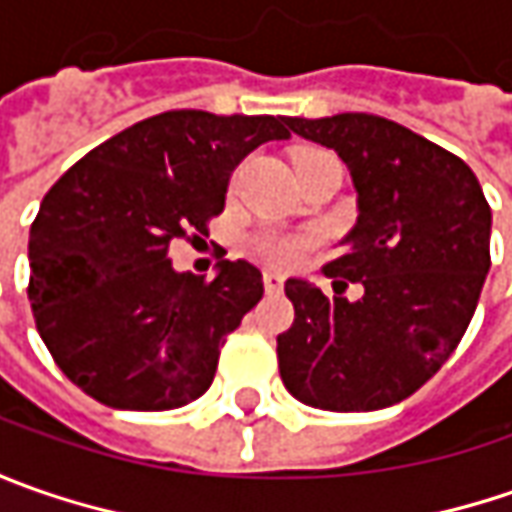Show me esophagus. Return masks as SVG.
<instances>
[{"label":"esophagus","mask_w":512,"mask_h":512,"mask_svg":"<svg viewBox=\"0 0 512 512\" xmlns=\"http://www.w3.org/2000/svg\"><path fill=\"white\" fill-rule=\"evenodd\" d=\"M285 287V276L276 270H265V290L267 293H279Z\"/></svg>","instance_id":"1"}]
</instances>
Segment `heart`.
<instances>
[{
    "label": "heart",
    "instance_id": "b5f03b06",
    "mask_svg": "<svg viewBox=\"0 0 512 512\" xmlns=\"http://www.w3.org/2000/svg\"><path fill=\"white\" fill-rule=\"evenodd\" d=\"M313 245L310 236L302 233H276V230H259L250 236V250L270 265H293L305 256L307 247Z\"/></svg>",
    "mask_w": 512,
    "mask_h": 512
}]
</instances>
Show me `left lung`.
<instances>
[{
    "label": "left lung",
    "mask_w": 512,
    "mask_h": 512,
    "mask_svg": "<svg viewBox=\"0 0 512 512\" xmlns=\"http://www.w3.org/2000/svg\"><path fill=\"white\" fill-rule=\"evenodd\" d=\"M302 139L336 150L359 219L325 276L364 287L359 302L287 279L296 319L276 339L279 373L299 402L359 413L413 396L470 325L490 270V205L450 150L370 113L287 116Z\"/></svg>",
    "instance_id": "obj_1"
}]
</instances>
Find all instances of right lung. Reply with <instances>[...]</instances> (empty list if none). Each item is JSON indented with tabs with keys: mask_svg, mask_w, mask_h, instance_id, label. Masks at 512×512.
I'll return each instance as SVG.
<instances>
[{
	"mask_svg": "<svg viewBox=\"0 0 512 512\" xmlns=\"http://www.w3.org/2000/svg\"><path fill=\"white\" fill-rule=\"evenodd\" d=\"M287 136L285 116L168 110L50 187L30 225L28 299L70 382L119 410H173L205 393L225 336L265 293L262 273L225 259L207 282L176 273L168 247L205 233L236 165Z\"/></svg>",
	"mask_w": 512,
	"mask_h": 512,
	"instance_id": "right-lung-1",
	"label": "right lung"
}]
</instances>
